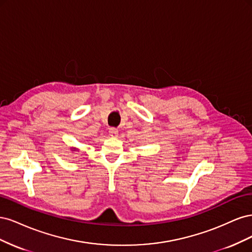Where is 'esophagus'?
Masks as SVG:
<instances>
[{
  "instance_id": "obj_1",
  "label": "esophagus",
  "mask_w": 252,
  "mask_h": 252,
  "mask_svg": "<svg viewBox=\"0 0 252 252\" xmlns=\"http://www.w3.org/2000/svg\"><path fill=\"white\" fill-rule=\"evenodd\" d=\"M118 134H119L118 129H116V128H110L109 129V135L112 136V138H117Z\"/></svg>"
}]
</instances>
